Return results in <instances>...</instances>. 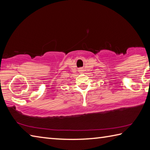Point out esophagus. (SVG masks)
<instances>
[{
    "label": "esophagus",
    "mask_w": 150,
    "mask_h": 150,
    "mask_svg": "<svg viewBox=\"0 0 150 150\" xmlns=\"http://www.w3.org/2000/svg\"><path fill=\"white\" fill-rule=\"evenodd\" d=\"M82 71H83V69H82V68H79V71L82 72Z\"/></svg>",
    "instance_id": "1"
}]
</instances>
